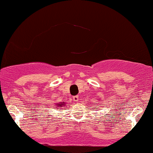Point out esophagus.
Wrapping results in <instances>:
<instances>
[{"mask_svg":"<svg viewBox=\"0 0 153 153\" xmlns=\"http://www.w3.org/2000/svg\"><path fill=\"white\" fill-rule=\"evenodd\" d=\"M73 100L74 101H79V96H74L73 97Z\"/></svg>","mask_w":153,"mask_h":153,"instance_id":"34e87169","label":"esophagus"}]
</instances>
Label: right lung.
<instances>
[{
  "mask_svg": "<svg viewBox=\"0 0 153 153\" xmlns=\"http://www.w3.org/2000/svg\"><path fill=\"white\" fill-rule=\"evenodd\" d=\"M65 102H60V103H55V105H54L53 109H55V110H58L59 109H60L61 107H63V106H65ZM50 114H49L48 116H50Z\"/></svg>",
  "mask_w": 153,
  "mask_h": 153,
  "instance_id": "add662e5",
  "label": "right lung"
}]
</instances>
